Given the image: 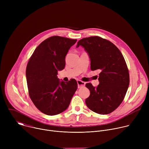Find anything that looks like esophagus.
<instances>
[{"label": "esophagus", "instance_id": "esophagus-1", "mask_svg": "<svg viewBox=\"0 0 149 149\" xmlns=\"http://www.w3.org/2000/svg\"><path fill=\"white\" fill-rule=\"evenodd\" d=\"M77 84H78V88L84 87L85 85H86V82H83L82 81H80V80H77Z\"/></svg>", "mask_w": 149, "mask_h": 149}]
</instances>
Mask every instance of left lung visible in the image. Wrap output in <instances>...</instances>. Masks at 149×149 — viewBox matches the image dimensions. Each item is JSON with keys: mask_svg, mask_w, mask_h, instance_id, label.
I'll return each instance as SVG.
<instances>
[{"mask_svg": "<svg viewBox=\"0 0 149 149\" xmlns=\"http://www.w3.org/2000/svg\"><path fill=\"white\" fill-rule=\"evenodd\" d=\"M79 46L90 56L91 70L100 72L97 87L91 83L86 85L90 91L86 105L96 113L110 114L122 102L129 88V72L125 59L115 45L100 36L81 39L77 48Z\"/></svg>", "mask_w": 149, "mask_h": 149, "instance_id": "obj_1", "label": "left lung"}]
</instances>
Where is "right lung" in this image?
<instances>
[{"instance_id": "1", "label": "right lung", "mask_w": 149, "mask_h": 149, "mask_svg": "<svg viewBox=\"0 0 149 149\" xmlns=\"http://www.w3.org/2000/svg\"><path fill=\"white\" fill-rule=\"evenodd\" d=\"M77 39L51 36L39 44L30 58L26 70L29 97L36 107L45 114L64 111L71 102L78 84L75 79L60 81L58 71L65 68V56Z\"/></svg>"}]
</instances>
